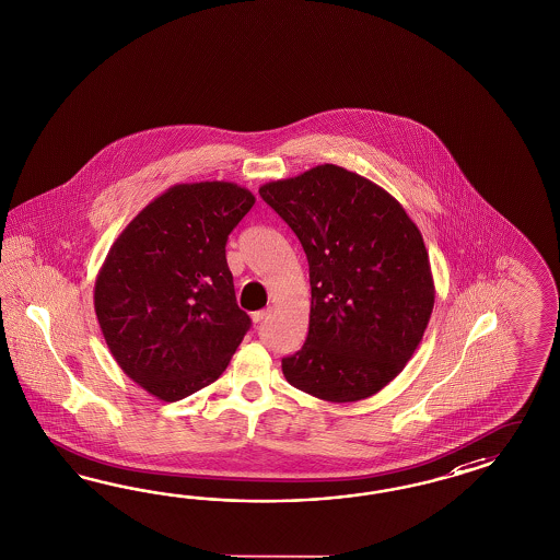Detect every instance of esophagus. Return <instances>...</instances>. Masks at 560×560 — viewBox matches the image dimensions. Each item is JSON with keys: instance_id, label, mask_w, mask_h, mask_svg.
I'll use <instances>...</instances> for the list:
<instances>
[{"instance_id": "34e87169", "label": "esophagus", "mask_w": 560, "mask_h": 560, "mask_svg": "<svg viewBox=\"0 0 560 560\" xmlns=\"http://www.w3.org/2000/svg\"><path fill=\"white\" fill-rule=\"evenodd\" d=\"M272 315V308L268 306V308H264V311H257V313H254L252 315V319H254V323H261V320L268 319Z\"/></svg>"}]
</instances>
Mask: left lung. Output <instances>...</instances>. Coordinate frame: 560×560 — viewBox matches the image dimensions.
<instances>
[{"instance_id": "8db88e82", "label": "left lung", "mask_w": 560, "mask_h": 560, "mask_svg": "<svg viewBox=\"0 0 560 560\" xmlns=\"http://www.w3.org/2000/svg\"><path fill=\"white\" fill-rule=\"evenodd\" d=\"M259 196L308 259V336L282 358L288 383L329 402L376 395L411 360L432 317L419 229L381 186L334 163L268 182Z\"/></svg>"}]
</instances>
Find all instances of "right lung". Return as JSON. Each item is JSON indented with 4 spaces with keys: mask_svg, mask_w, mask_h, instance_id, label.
Segmentation results:
<instances>
[{
    "mask_svg": "<svg viewBox=\"0 0 560 560\" xmlns=\"http://www.w3.org/2000/svg\"><path fill=\"white\" fill-rule=\"evenodd\" d=\"M256 205L231 182L177 184L114 241L94 288L102 336L128 378L167 402L214 383L252 319L224 245Z\"/></svg>",
    "mask_w": 560,
    "mask_h": 560,
    "instance_id": "add662e5",
    "label": "right lung"
}]
</instances>
